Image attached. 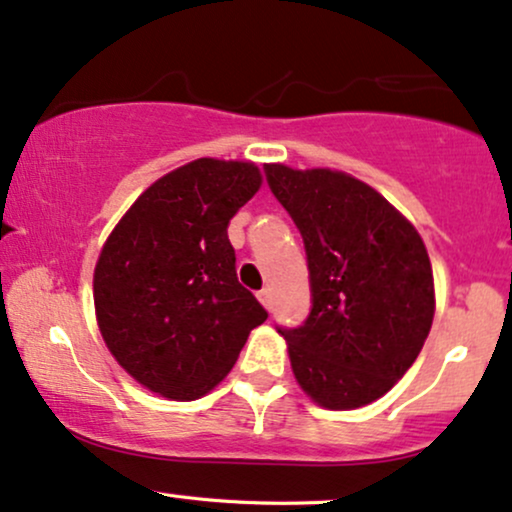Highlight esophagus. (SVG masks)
I'll use <instances>...</instances> for the list:
<instances>
[{"mask_svg": "<svg viewBox=\"0 0 512 512\" xmlns=\"http://www.w3.org/2000/svg\"><path fill=\"white\" fill-rule=\"evenodd\" d=\"M258 299H261V304L268 308V311H273V289H261V292H258Z\"/></svg>", "mask_w": 512, "mask_h": 512, "instance_id": "obj_1", "label": "esophagus"}]
</instances>
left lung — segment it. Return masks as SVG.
I'll use <instances>...</instances> for the list:
<instances>
[{
	"mask_svg": "<svg viewBox=\"0 0 512 512\" xmlns=\"http://www.w3.org/2000/svg\"><path fill=\"white\" fill-rule=\"evenodd\" d=\"M263 170L306 249L311 311L299 327H277L296 382L320 406L361 408L406 375L430 334V256L365 182L327 168Z\"/></svg>",
	"mask_w": 512,
	"mask_h": 512,
	"instance_id": "8db88e82",
	"label": "left lung"
}]
</instances>
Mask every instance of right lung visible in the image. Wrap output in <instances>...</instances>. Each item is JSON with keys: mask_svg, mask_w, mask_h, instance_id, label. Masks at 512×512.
I'll return each instance as SVG.
<instances>
[{"mask_svg": "<svg viewBox=\"0 0 512 512\" xmlns=\"http://www.w3.org/2000/svg\"><path fill=\"white\" fill-rule=\"evenodd\" d=\"M261 187L254 163L199 159L156 180L94 268L99 330L144 387L178 401L211 391L268 318L239 285L227 225Z\"/></svg>", "mask_w": 512, "mask_h": 512, "instance_id": "right-lung-1", "label": "right lung"}]
</instances>
